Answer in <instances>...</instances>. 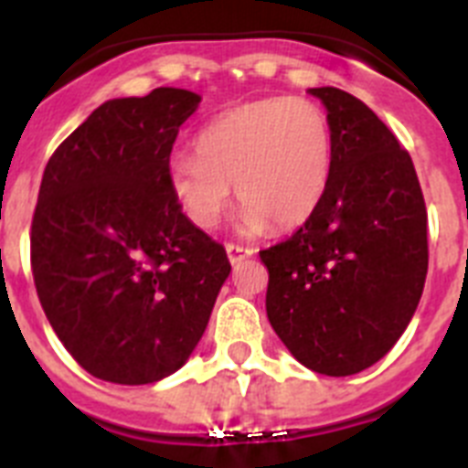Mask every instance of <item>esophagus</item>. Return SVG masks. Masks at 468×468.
Returning <instances> with one entry per match:
<instances>
[{
	"mask_svg": "<svg viewBox=\"0 0 468 468\" xmlns=\"http://www.w3.org/2000/svg\"><path fill=\"white\" fill-rule=\"evenodd\" d=\"M255 250L253 248H246V246H239V243H227V258H229L231 264H239L241 260L250 258Z\"/></svg>",
	"mask_w": 468,
	"mask_h": 468,
	"instance_id": "1",
	"label": "esophagus"
}]
</instances>
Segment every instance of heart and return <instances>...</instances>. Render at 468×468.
<instances>
[{
    "label": "heart",
    "instance_id": "b5f03b06",
    "mask_svg": "<svg viewBox=\"0 0 468 468\" xmlns=\"http://www.w3.org/2000/svg\"><path fill=\"white\" fill-rule=\"evenodd\" d=\"M194 154L168 161L173 197L194 225L222 220L234 183L243 231L285 229L307 220L328 187L333 131L321 105L276 95L222 112L198 131Z\"/></svg>",
    "mask_w": 468,
    "mask_h": 468
}]
</instances>
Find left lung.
Wrapping results in <instances>:
<instances>
[{
  "instance_id": "obj_1",
  "label": "left lung",
  "mask_w": 468,
  "mask_h": 468,
  "mask_svg": "<svg viewBox=\"0 0 468 468\" xmlns=\"http://www.w3.org/2000/svg\"><path fill=\"white\" fill-rule=\"evenodd\" d=\"M309 93L328 110L333 164L307 222L260 250L267 316L302 366L346 378L378 363L420 304L427 206L410 154L366 102L333 86Z\"/></svg>"
}]
</instances>
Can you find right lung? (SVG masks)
<instances>
[{
    "label": "right lung",
    "mask_w": 468,
    "mask_h": 468,
    "mask_svg": "<svg viewBox=\"0 0 468 468\" xmlns=\"http://www.w3.org/2000/svg\"><path fill=\"white\" fill-rule=\"evenodd\" d=\"M198 102L168 86L102 102L44 168L37 295L74 361L105 382L152 384L183 367L231 271L168 185L177 128Z\"/></svg>",
    "instance_id": "1"
}]
</instances>
